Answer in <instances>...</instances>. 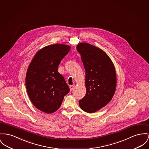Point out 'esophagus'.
<instances>
[{"instance_id": "34e87169", "label": "esophagus", "mask_w": 149, "mask_h": 149, "mask_svg": "<svg viewBox=\"0 0 149 149\" xmlns=\"http://www.w3.org/2000/svg\"><path fill=\"white\" fill-rule=\"evenodd\" d=\"M73 88H74V86L73 85H70V91H72V90L73 89Z\"/></svg>"}]
</instances>
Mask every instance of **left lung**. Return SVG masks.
<instances>
[{
    "mask_svg": "<svg viewBox=\"0 0 149 149\" xmlns=\"http://www.w3.org/2000/svg\"><path fill=\"white\" fill-rule=\"evenodd\" d=\"M77 50L85 70V96L79 101L80 108L91 113L106 106L113 98L117 78L113 62L103 50L88 43H79Z\"/></svg>",
    "mask_w": 149,
    "mask_h": 149,
    "instance_id": "obj_1",
    "label": "left lung"
}]
</instances>
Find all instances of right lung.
Segmentation results:
<instances>
[{
  "mask_svg": "<svg viewBox=\"0 0 149 149\" xmlns=\"http://www.w3.org/2000/svg\"><path fill=\"white\" fill-rule=\"evenodd\" d=\"M70 49L67 45L46 46L36 52L28 68L25 85L29 98L37 109L46 113L59 109L70 92L58 68Z\"/></svg>",
  "mask_w": 149,
  "mask_h": 149,
  "instance_id": "right-lung-1",
  "label": "right lung"
}]
</instances>
